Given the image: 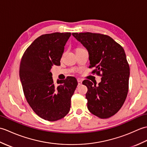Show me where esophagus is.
<instances>
[{"mask_svg": "<svg viewBox=\"0 0 147 147\" xmlns=\"http://www.w3.org/2000/svg\"><path fill=\"white\" fill-rule=\"evenodd\" d=\"M78 85H82V81L81 80H78Z\"/></svg>", "mask_w": 147, "mask_h": 147, "instance_id": "esophagus-1", "label": "esophagus"}]
</instances>
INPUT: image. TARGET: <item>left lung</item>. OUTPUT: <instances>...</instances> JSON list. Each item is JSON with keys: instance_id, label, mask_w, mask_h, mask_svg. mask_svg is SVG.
Returning <instances> with one entry per match:
<instances>
[{"instance_id": "obj_1", "label": "left lung", "mask_w": 147, "mask_h": 147, "mask_svg": "<svg viewBox=\"0 0 147 147\" xmlns=\"http://www.w3.org/2000/svg\"><path fill=\"white\" fill-rule=\"evenodd\" d=\"M73 36L88 52L92 73L102 76L96 86L88 80L83 82L88 91L87 107L93 115L109 118L119 111L128 92L129 66L124 50L109 36L100 33H73Z\"/></svg>"}]
</instances>
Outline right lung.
I'll return each instance as SVG.
<instances>
[{
  "label": "right lung",
  "instance_id": "1",
  "mask_svg": "<svg viewBox=\"0 0 147 147\" xmlns=\"http://www.w3.org/2000/svg\"><path fill=\"white\" fill-rule=\"evenodd\" d=\"M71 33L45 34L34 40L21 58L20 78L24 96L35 113L43 119L55 121L70 111L71 98L78 85L74 77L57 80L51 69L61 65L64 46Z\"/></svg>",
  "mask_w": 147,
  "mask_h": 147
}]
</instances>
